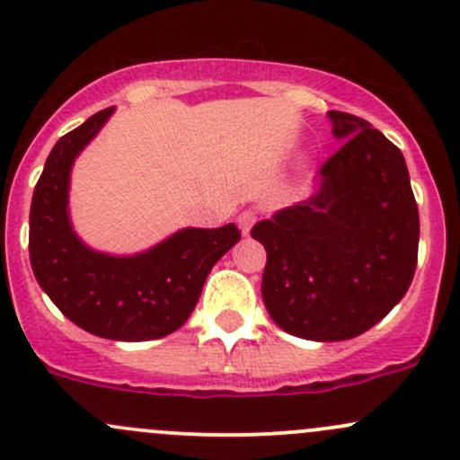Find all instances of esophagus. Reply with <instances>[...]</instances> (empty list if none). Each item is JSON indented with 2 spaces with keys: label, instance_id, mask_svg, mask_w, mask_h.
Returning a JSON list of instances; mask_svg holds the SVG:
<instances>
[{
  "label": "esophagus",
  "instance_id": "esophagus-1",
  "mask_svg": "<svg viewBox=\"0 0 460 460\" xmlns=\"http://www.w3.org/2000/svg\"><path fill=\"white\" fill-rule=\"evenodd\" d=\"M254 219H257V215H254L252 210L239 212V217H236V224H239V228H241V232H243V234H248L250 228H252Z\"/></svg>",
  "mask_w": 460,
  "mask_h": 460
}]
</instances>
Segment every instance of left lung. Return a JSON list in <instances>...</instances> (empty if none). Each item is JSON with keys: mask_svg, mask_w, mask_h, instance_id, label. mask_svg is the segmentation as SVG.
Returning <instances> with one entry per match:
<instances>
[{"mask_svg": "<svg viewBox=\"0 0 460 460\" xmlns=\"http://www.w3.org/2000/svg\"><path fill=\"white\" fill-rule=\"evenodd\" d=\"M341 148L316 190L259 221L268 252L261 295L274 323L310 341H345L376 325L414 279L419 208L403 153L366 119L330 111Z\"/></svg>", "mask_w": 460, "mask_h": 460, "instance_id": "left-lung-1", "label": "left lung"}]
</instances>
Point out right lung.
Segmentation results:
<instances>
[{"instance_id":"obj_1","label":"right lung","mask_w":460,"mask_h":460,"mask_svg":"<svg viewBox=\"0 0 460 460\" xmlns=\"http://www.w3.org/2000/svg\"><path fill=\"white\" fill-rule=\"evenodd\" d=\"M112 111H99L50 150L32 192L31 265L61 314L86 332L112 341L161 339L186 323L212 265L241 232L234 224L186 228L135 257H111L84 245L68 219L70 168Z\"/></svg>"}]
</instances>
